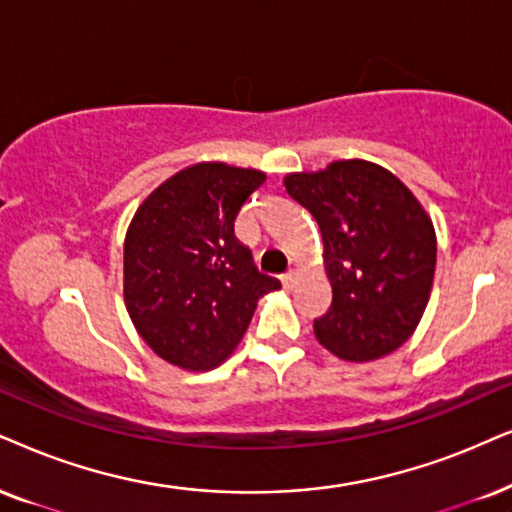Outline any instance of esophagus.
Masks as SVG:
<instances>
[{
  "instance_id": "esophagus-1",
  "label": "esophagus",
  "mask_w": 512,
  "mask_h": 512,
  "mask_svg": "<svg viewBox=\"0 0 512 512\" xmlns=\"http://www.w3.org/2000/svg\"><path fill=\"white\" fill-rule=\"evenodd\" d=\"M295 281H297V271L295 269H290V271H286V274L281 276V283H283V288H286V290L293 288Z\"/></svg>"
}]
</instances>
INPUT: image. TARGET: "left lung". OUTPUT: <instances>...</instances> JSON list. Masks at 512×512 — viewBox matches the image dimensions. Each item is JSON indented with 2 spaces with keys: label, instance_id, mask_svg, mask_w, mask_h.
I'll use <instances>...</instances> for the list:
<instances>
[{
  "label": "left lung",
  "instance_id": "1",
  "mask_svg": "<svg viewBox=\"0 0 512 512\" xmlns=\"http://www.w3.org/2000/svg\"><path fill=\"white\" fill-rule=\"evenodd\" d=\"M323 238L331 309L314 335L342 361L385 357L411 338L428 307L437 264L435 226L409 186L368 160H335L283 177Z\"/></svg>",
  "mask_w": 512,
  "mask_h": 512
}]
</instances>
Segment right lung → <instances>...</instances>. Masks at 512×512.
<instances>
[{
	"instance_id": "obj_1",
	"label": "right lung",
	"mask_w": 512,
	"mask_h": 512,
	"mask_svg": "<svg viewBox=\"0 0 512 512\" xmlns=\"http://www.w3.org/2000/svg\"><path fill=\"white\" fill-rule=\"evenodd\" d=\"M267 181L252 167L196 163L153 189L125 236L122 295L137 333L167 364L210 371L234 354L257 302L281 288L234 236Z\"/></svg>"
}]
</instances>
